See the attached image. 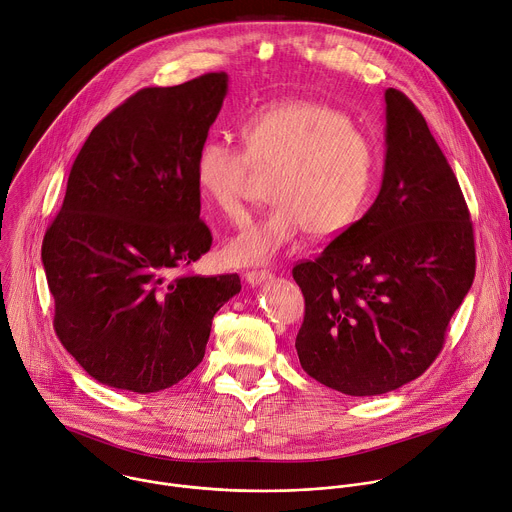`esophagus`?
Listing matches in <instances>:
<instances>
[{
  "instance_id": "obj_1",
  "label": "esophagus",
  "mask_w": 512,
  "mask_h": 512,
  "mask_svg": "<svg viewBox=\"0 0 512 512\" xmlns=\"http://www.w3.org/2000/svg\"><path fill=\"white\" fill-rule=\"evenodd\" d=\"M244 278H246V282H248V284H252V286H260V284H264V282L272 280V272H268V270H252V272H246V274H244Z\"/></svg>"
}]
</instances>
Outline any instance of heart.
Here are the masks:
<instances>
[{
  "label": "heart",
  "mask_w": 512,
  "mask_h": 512,
  "mask_svg": "<svg viewBox=\"0 0 512 512\" xmlns=\"http://www.w3.org/2000/svg\"><path fill=\"white\" fill-rule=\"evenodd\" d=\"M240 131L244 149L208 139L193 163L201 199L228 220L244 214L252 169L274 173V206L224 246L232 264H268L306 230L331 240L361 218L377 185L379 157L345 113L321 102L282 100L252 111Z\"/></svg>",
  "instance_id": "heart-1"
}]
</instances>
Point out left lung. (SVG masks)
<instances>
[{
	"mask_svg": "<svg viewBox=\"0 0 512 512\" xmlns=\"http://www.w3.org/2000/svg\"><path fill=\"white\" fill-rule=\"evenodd\" d=\"M476 270L458 179L414 102L385 90V163L373 206L292 276L304 294L302 369L345 395L393 391L438 357Z\"/></svg>",
	"mask_w": 512,
	"mask_h": 512,
	"instance_id": "left-lung-1",
	"label": "left lung"
}]
</instances>
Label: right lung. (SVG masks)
<instances>
[{
  "instance_id": "obj_1",
  "label": "right lung",
  "mask_w": 512,
  "mask_h": 512,
  "mask_svg": "<svg viewBox=\"0 0 512 512\" xmlns=\"http://www.w3.org/2000/svg\"><path fill=\"white\" fill-rule=\"evenodd\" d=\"M226 94V72L143 88L92 129L70 169L42 264L56 335L102 385L155 393L181 381L242 288L238 274L171 278L212 246L193 163Z\"/></svg>"
}]
</instances>
